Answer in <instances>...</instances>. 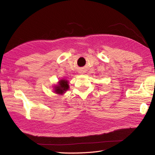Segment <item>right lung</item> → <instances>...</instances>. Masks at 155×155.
I'll use <instances>...</instances> for the list:
<instances>
[{
  "label": "right lung",
  "instance_id": "obj_1",
  "mask_svg": "<svg viewBox=\"0 0 155 155\" xmlns=\"http://www.w3.org/2000/svg\"><path fill=\"white\" fill-rule=\"evenodd\" d=\"M68 82L65 79H61L58 82V84L54 87V92L58 94H64L66 91L68 90Z\"/></svg>",
  "mask_w": 155,
  "mask_h": 155
}]
</instances>
